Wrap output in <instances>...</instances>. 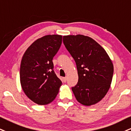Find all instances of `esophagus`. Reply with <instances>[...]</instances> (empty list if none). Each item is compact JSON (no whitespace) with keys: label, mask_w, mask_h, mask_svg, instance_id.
<instances>
[{"label":"esophagus","mask_w":131,"mask_h":131,"mask_svg":"<svg viewBox=\"0 0 131 131\" xmlns=\"http://www.w3.org/2000/svg\"><path fill=\"white\" fill-rule=\"evenodd\" d=\"M62 80H63V81L64 82V83H66V81H67V78H66V77H64V78H62Z\"/></svg>","instance_id":"esophagus-1"}]
</instances>
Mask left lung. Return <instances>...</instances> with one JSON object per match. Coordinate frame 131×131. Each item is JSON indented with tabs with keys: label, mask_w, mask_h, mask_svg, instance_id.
<instances>
[{
	"label": "left lung",
	"mask_w": 131,
	"mask_h": 131,
	"mask_svg": "<svg viewBox=\"0 0 131 131\" xmlns=\"http://www.w3.org/2000/svg\"><path fill=\"white\" fill-rule=\"evenodd\" d=\"M63 42L77 64L78 82L72 88L76 99L84 106L95 104L111 87L114 73L112 61L104 48L89 36H64Z\"/></svg>",
	"instance_id": "8db88e82"
}]
</instances>
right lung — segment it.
<instances>
[{
  "instance_id": "add662e5",
  "label": "right lung",
  "mask_w": 131,
  "mask_h": 131,
  "mask_svg": "<svg viewBox=\"0 0 131 131\" xmlns=\"http://www.w3.org/2000/svg\"><path fill=\"white\" fill-rule=\"evenodd\" d=\"M61 35H46L35 41L24 53L20 67V81L24 93L39 105L55 99L62 84L53 70V58L62 43Z\"/></svg>"
}]
</instances>
